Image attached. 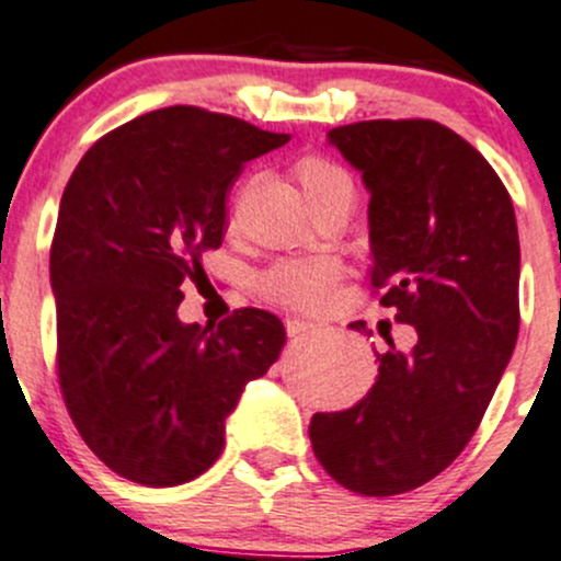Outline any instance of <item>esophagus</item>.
I'll return each mask as SVG.
<instances>
[{
	"label": "esophagus",
	"instance_id": "1",
	"mask_svg": "<svg viewBox=\"0 0 561 561\" xmlns=\"http://www.w3.org/2000/svg\"><path fill=\"white\" fill-rule=\"evenodd\" d=\"M317 328L313 322H306V319H287V335L295 337V335H304V332H309Z\"/></svg>",
	"mask_w": 561,
	"mask_h": 561
}]
</instances>
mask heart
I'll return each instance as SVG.
<instances>
[{"instance_id":"heart-1","label":"heart","mask_w":561,"mask_h":561,"mask_svg":"<svg viewBox=\"0 0 561 561\" xmlns=\"http://www.w3.org/2000/svg\"><path fill=\"white\" fill-rule=\"evenodd\" d=\"M293 175L309 205L335 194L348 196V199L354 196V183H351L348 172L324 157L311 153V157L298 159ZM337 276H341V268L332 261H285L271 266L261 276V293L287 309L313 311L328 304Z\"/></svg>"}]
</instances>
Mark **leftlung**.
Returning a JSON list of instances; mask_svg holds the SVG:
<instances>
[{
  "label": "left lung",
  "mask_w": 561,
  "mask_h": 561,
  "mask_svg": "<svg viewBox=\"0 0 561 561\" xmlns=\"http://www.w3.org/2000/svg\"><path fill=\"white\" fill-rule=\"evenodd\" d=\"M328 140L370 191V285L417 343L375 354L373 389L354 408L317 412L311 447L346 490L399 495L469 445L514 354L516 215L488 159L439 122H356Z\"/></svg>",
  "instance_id": "8db88e82"
}]
</instances>
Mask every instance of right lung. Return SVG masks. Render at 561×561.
<instances>
[{
    "instance_id": "right-lung-1",
    "label": "right lung",
    "mask_w": 561,
    "mask_h": 561,
    "mask_svg": "<svg viewBox=\"0 0 561 561\" xmlns=\"http://www.w3.org/2000/svg\"><path fill=\"white\" fill-rule=\"evenodd\" d=\"M287 140L170 106L103 135L66 183L50 250L60 391L90 450L130 482L175 488L210 469L244 386L279 359L274 313L239 309L210 330L178 306L224 242L244 162Z\"/></svg>"
}]
</instances>
